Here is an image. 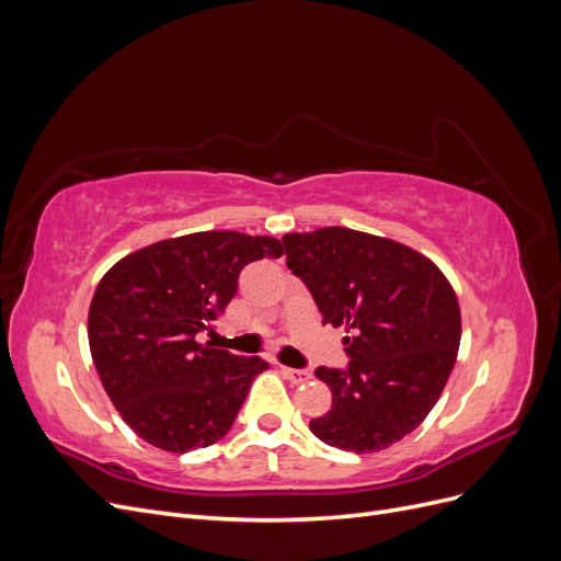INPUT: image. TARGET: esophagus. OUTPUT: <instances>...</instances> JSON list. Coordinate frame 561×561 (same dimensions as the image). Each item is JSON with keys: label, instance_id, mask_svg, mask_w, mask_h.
Segmentation results:
<instances>
[{"label": "esophagus", "instance_id": "obj_1", "mask_svg": "<svg viewBox=\"0 0 561 561\" xmlns=\"http://www.w3.org/2000/svg\"><path fill=\"white\" fill-rule=\"evenodd\" d=\"M283 377L290 379L293 383H301V381H309L311 379V371L309 369H295V367H280Z\"/></svg>", "mask_w": 561, "mask_h": 561}]
</instances>
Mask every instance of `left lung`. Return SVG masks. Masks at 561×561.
Listing matches in <instances>:
<instances>
[{
    "label": "left lung",
    "mask_w": 561,
    "mask_h": 561,
    "mask_svg": "<svg viewBox=\"0 0 561 561\" xmlns=\"http://www.w3.org/2000/svg\"><path fill=\"white\" fill-rule=\"evenodd\" d=\"M283 245L322 325L346 328L348 365L316 369L332 410L309 423L311 433L355 454L400 443L428 416L456 363L461 311L449 280L416 250L346 227L285 233Z\"/></svg>",
    "instance_id": "1"
}]
</instances>
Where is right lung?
Wrapping results in <instances>:
<instances>
[{"label":"right lung","mask_w":561,"mask_h":561,"mask_svg":"<svg viewBox=\"0 0 561 561\" xmlns=\"http://www.w3.org/2000/svg\"><path fill=\"white\" fill-rule=\"evenodd\" d=\"M280 254L271 236L198 231L130 252L98 283L89 311L93 363L145 443L184 454L229 433L268 363L198 344L196 334L213 332L243 266Z\"/></svg>","instance_id":"add662e5"}]
</instances>
